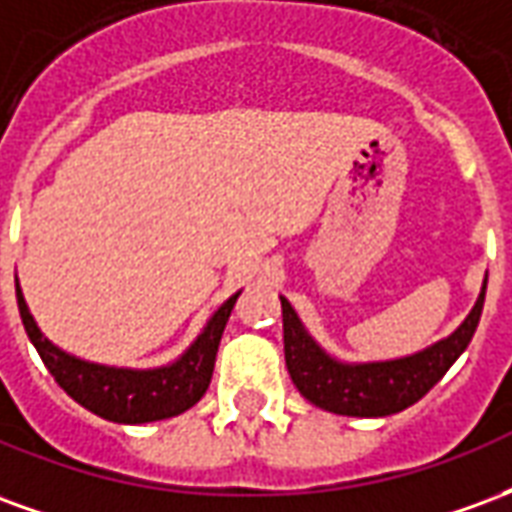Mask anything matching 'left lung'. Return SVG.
I'll return each instance as SVG.
<instances>
[{
    "label": "left lung",
    "instance_id": "8db88e82",
    "mask_svg": "<svg viewBox=\"0 0 512 512\" xmlns=\"http://www.w3.org/2000/svg\"><path fill=\"white\" fill-rule=\"evenodd\" d=\"M485 285H488V274L472 312L450 337L403 359L356 362V365L326 354L304 329L290 301L279 296L282 329H285V365L290 378L312 406L343 417H389L414 406L419 397H425L439 384L452 362L472 343L474 329L483 315Z\"/></svg>",
    "mask_w": 512,
    "mask_h": 512
}]
</instances>
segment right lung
<instances>
[{"mask_svg": "<svg viewBox=\"0 0 512 512\" xmlns=\"http://www.w3.org/2000/svg\"><path fill=\"white\" fill-rule=\"evenodd\" d=\"M16 296L24 329H27L32 345L38 348L43 365L49 367L54 381L79 406L93 411L101 419L120 422V425H142V422L178 417L205 395V389L211 384L213 362H216V351L222 343L224 326H227V318H230L241 290L213 312L211 321L205 323V329L197 334V340L183 351L180 359H175L172 365L153 367V370L106 367L65 354L62 348L51 343L49 337H43L29 312L27 301H24V293L18 288V279Z\"/></svg>", "mask_w": 512, "mask_h": 512, "instance_id": "right-lung-1", "label": "right lung"}]
</instances>
